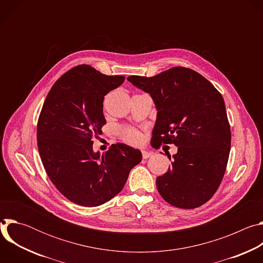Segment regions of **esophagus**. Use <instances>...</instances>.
I'll return each mask as SVG.
<instances>
[{
	"label": "esophagus",
	"instance_id": "1",
	"mask_svg": "<svg viewBox=\"0 0 263 263\" xmlns=\"http://www.w3.org/2000/svg\"><path fill=\"white\" fill-rule=\"evenodd\" d=\"M141 153H142V158H143V159H147V158H149V157H151V156L153 155L152 152H147V151H144V149H143V151H142Z\"/></svg>",
	"mask_w": 263,
	"mask_h": 263
}]
</instances>
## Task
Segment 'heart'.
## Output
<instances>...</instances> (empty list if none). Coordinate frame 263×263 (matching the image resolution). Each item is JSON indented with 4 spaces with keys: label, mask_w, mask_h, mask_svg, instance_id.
<instances>
[{
    "label": "heart",
    "mask_w": 263,
    "mask_h": 263,
    "mask_svg": "<svg viewBox=\"0 0 263 263\" xmlns=\"http://www.w3.org/2000/svg\"><path fill=\"white\" fill-rule=\"evenodd\" d=\"M122 137L126 142L131 143V144H138L142 140V136H141L140 132L137 130L131 129V128L124 129L122 132Z\"/></svg>",
    "instance_id": "obj_1"
}]
</instances>
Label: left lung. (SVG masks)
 Here are the masks:
<instances>
[{"label":"left lung","mask_w":263,"mask_h":263,"mask_svg":"<svg viewBox=\"0 0 263 263\" xmlns=\"http://www.w3.org/2000/svg\"><path fill=\"white\" fill-rule=\"evenodd\" d=\"M149 93L157 109L154 144L174 143L172 166L157 177L161 197L171 205L193 209L208 202L226 172L231 131L221 95L199 72L176 66L154 77L127 78Z\"/></svg>","instance_id":"1"}]
</instances>
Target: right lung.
I'll use <instances>...</instances> for the list:
<instances>
[{"instance_id": "obj_1", "label": "right lung", "mask_w": 263, "mask_h": 263, "mask_svg": "<svg viewBox=\"0 0 263 263\" xmlns=\"http://www.w3.org/2000/svg\"><path fill=\"white\" fill-rule=\"evenodd\" d=\"M124 81L81 64L62 74L44 103L37 124L40 155L56 189L77 205L96 207L116 197L142 159L139 149L124 143L104 154L92 148L106 124L104 97Z\"/></svg>"}]
</instances>
